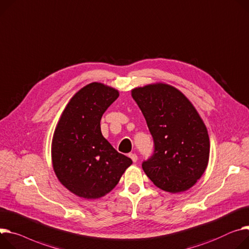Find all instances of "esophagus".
<instances>
[{"instance_id": "esophagus-1", "label": "esophagus", "mask_w": 249, "mask_h": 249, "mask_svg": "<svg viewBox=\"0 0 249 249\" xmlns=\"http://www.w3.org/2000/svg\"><path fill=\"white\" fill-rule=\"evenodd\" d=\"M128 157L131 159V160H132L133 162H136V161L138 160V156H137L136 154H129Z\"/></svg>"}]
</instances>
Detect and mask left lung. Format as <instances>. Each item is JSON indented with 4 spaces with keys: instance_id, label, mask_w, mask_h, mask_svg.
I'll list each match as a JSON object with an SVG mask.
<instances>
[{
    "instance_id": "left-lung-1",
    "label": "left lung",
    "mask_w": 249,
    "mask_h": 249,
    "mask_svg": "<svg viewBox=\"0 0 249 249\" xmlns=\"http://www.w3.org/2000/svg\"><path fill=\"white\" fill-rule=\"evenodd\" d=\"M154 140L142 169L158 187L180 193L203 175L209 158L207 129L195 107L176 88L148 85L131 90Z\"/></svg>"
}]
</instances>
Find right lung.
Returning <instances> with one entry per match:
<instances>
[{
	"label": "right lung",
	"instance_id": "obj_1",
	"mask_svg": "<svg viewBox=\"0 0 249 249\" xmlns=\"http://www.w3.org/2000/svg\"><path fill=\"white\" fill-rule=\"evenodd\" d=\"M118 98L117 89L91 83L73 95L55 127L53 170L62 184L80 197L104 196L132 163L102 135L103 114Z\"/></svg>",
	"mask_w": 249,
	"mask_h": 249
}]
</instances>
